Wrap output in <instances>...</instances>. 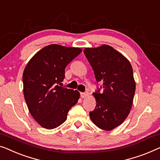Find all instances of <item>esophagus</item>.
<instances>
[{"label": "esophagus", "mask_w": 160, "mask_h": 160, "mask_svg": "<svg viewBox=\"0 0 160 160\" xmlns=\"http://www.w3.org/2000/svg\"><path fill=\"white\" fill-rule=\"evenodd\" d=\"M88 95H89V94H88L87 92H81V97H82V98H85V97H87Z\"/></svg>", "instance_id": "1"}]
</instances>
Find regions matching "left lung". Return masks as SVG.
I'll return each mask as SVG.
<instances>
[{"label":"left lung","mask_w":160,"mask_h":160,"mask_svg":"<svg viewBox=\"0 0 160 160\" xmlns=\"http://www.w3.org/2000/svg\"><path fill=\"white\" fill-rule=\"evenodd\" d=\"M84 52L97 82L102 83L93 93L97 105L89 112L90 118L98 128L110 131L130 112L136 90L133 68L128 60L111 46L85 48Z\"/></svg>","instance_id":"8db88e82"}]
</instances>
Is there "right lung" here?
I'll use <instances>...</instances> for the list:
<instances>
[{"mask_svg":"<svg viewBox=\"0 0 160 160\" xmlns=\"http://www.w3.org/2000/svg\"><path fill=\"white\" fill-rule=\"evenodd\" d=\"M81 52V48L52 44L37 52L24 69L25 101L32 117L43 128L61 126L79 99L77 90L62 87V82L67 65Z\"/></svg>","mask_w":160,"mask_h":160,"instance_id":"right-lung-1","label":"right lung"}]
</instances>
